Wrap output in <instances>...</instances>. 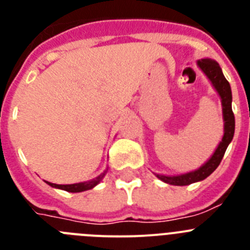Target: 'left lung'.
Masks as SVG:
<instances>
[{"instance_id": "left-lung-1", "label": "left lung", "mask_w": 250, "mask_h": 250, "mask_svg": "<svg viewBox=\"0 0 250 250\" xmlns=\"http://www.w3.org/2000/svg\"><path fill=\"white\" fill-rule=\"evenodd\" d=\"M197 65L202 69V72L207 75L208 79L210 80L212 85L219 94L222 102V111H223V121H224V134L222 137V141L219 143L218 147L213 152V155L210 156V159L206 162L203 166L200 168L192 171V172L183 173V175L177 176H166V175H156L157 178L164 181L165 183L168 185H175V186H187L191 183L198 182L205 178H207L210 173L216 170L217 167L221 164L222 159L224 156L227 147L230 144L234 135V114L232 110V90H230V85L228 83V80L224 78L223 73H222L221 67L216 61L212 59H200L197 61Z\"/></svg>"}]
</instances>
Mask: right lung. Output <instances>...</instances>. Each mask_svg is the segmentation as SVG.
Returning a JSON list of instances; mask_svg holds the SVG:
<instances>
[{"instance_id": "add662e5", "label": "right lung", "mask_w": 250, "mask_h": 250, "mask_svg": "<svg viewBox=\"0 0 250 250\" xmlns=\"http://www.w3.org/2000/svg\"><path fill=\"white\" fill-rule=\"evenodd\" d=\"M107 168L99 175L98 177L93 178L91 181H88V182H80V183H73V185H57V183H50V182H45L49 185V186L54 187V188H59V189H63V191H67V192H73V193H77V192H83V191H88V189H91L93 187H95L100 181L103 180V177L105 176L106 173Z\"/></svg>"}]
</instances>
